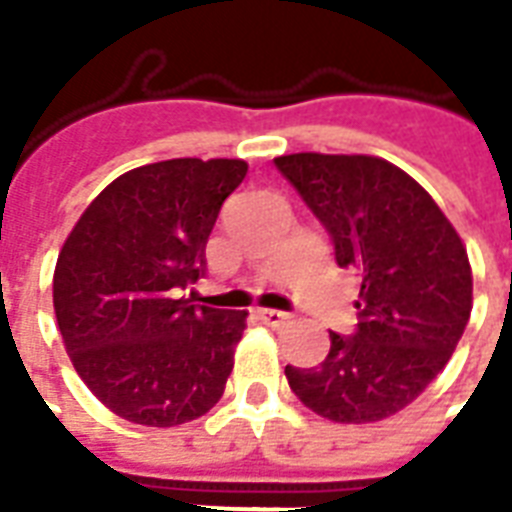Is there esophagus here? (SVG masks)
I'll use <instances>...</instances> for the list:
<instances>
[{
	"mask_svg": "<svg viewBox=\"0 0 512 512\" xmlns=\"http://www.w3.org/2000/svg\"><path fill=\"white\" fill-rule=\"evenodd\" d=\"M257 319L268 324V327H281L284 321H289V313L284 311H273V308H263V311H257Z\"/></svg>",
	"mask_w": 512,
	"mask_h": 512,
	"instance_id": "1",
	"label": "esophagus"
}]
</instances>
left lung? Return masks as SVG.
<instances>
[{"mask_svg": "<svg viewBox=\"0 0 512 512\" xmlns=\"http://www.w3.org/2000/svg\"><path fill=\"white\" fill-rule=\"evenodd\" d=\"M332 239L340 268L361 276L358 324L329 332L319 366H287L289 388L335 422H377L412 404L468 327V252L420 183L377 156L273 159Z\"/></svg>", "mask_w": 512, "mask_h": 512, "instance_id": "1", "label": "left lung"}]
</instances>
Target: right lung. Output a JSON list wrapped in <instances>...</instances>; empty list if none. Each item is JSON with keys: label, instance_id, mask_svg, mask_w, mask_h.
<instances>
[{"label": "right lung", "instance_id": "right-lung-1", "mask_svg": "<svg viewBox=\"0 0 512 512\" xmlns=\"http://www.w3.org/2000/svg\"><path fill=\"white\" fill-rule=\"evenodd\" d=\"M241 159L146 164L98 193L55 265L52 303L74 369L114 414L172 428L207 414L233 369L247 311L193 305Z\"/></svg>", "mask_w": 512, "mask_h": 512}]
</instances>
